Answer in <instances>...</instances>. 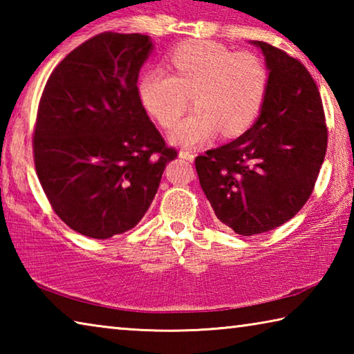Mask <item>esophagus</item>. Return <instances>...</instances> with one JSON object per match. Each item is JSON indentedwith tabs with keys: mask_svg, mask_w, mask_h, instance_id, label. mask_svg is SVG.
Returning a JSON list of instances; mask_svg holds the SVG:
<instances>
[{
	"mask_svg": "<svg viewBox=\"0 0 354 354\" xmlns=\"http://www.w3.org/2000/svg\"><path fill=\"white\" fill-rule=\"evenodd\" d=\"M179 158L187 160V162H194L195 159V154L192 151H187V149H183V151H179Z\"/></svg>",
	"mask_w": 354,
	"mask_h": 354,
	"instance_id": "esophagus-1",
	"label": "esophagus"
}]
</instances>
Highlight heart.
Instances as JSON below:
<instances>
[{"instance_id":"heart-1","label":"heart","mask_w":354,"mask_h":354,"mask_svg":"<svg viewBox=\"0 0 354 354\" xmlns=\"http://www.w3.org/2000/svg\"><path fill=\"white\" fill-rule=\"evenodd\" d=\"M175 75L153 68L140 77L139 98L160 127L170 128L183 115L187 97H195V115L170 133V142L195 147L221 133L247 131L266 101L268 70L253 53H234L214 41H190L173 51Z\"/></svg>"}]
</instances>
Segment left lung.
Masks as SVG:
<instances>
[{
  "label": "left lung",
  "instance_id": "obj_1",
  "mask_svg": "<svg viewBox=\"0 0 354 354\" xmlns=\"http://www.w3.org/2000/svg\"><path fill=\"white\" fill-rule=\"evenodd\" d=\"M250 44L268 70L259 117L236 140L195 159L215 215L241 236L274 230L304 206L328 143L322 98L306 67L266 41Z\"/></svg>",
  "mask_w": 354,
  "mask_h": 354
}]
</instances>
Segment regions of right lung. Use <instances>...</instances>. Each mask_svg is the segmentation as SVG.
I'll return each instance as SVG.
<instances>
[{
    "mask_svg": "<svg viewBox=\"0 0 354 354\" xmlns=\"http://www.w3.org/2000/svg\"><path fill=\"white\" fill-rule=\"evenodd\" d=\"M153 48L142 34L95 35L57 65L41 95L35 170L55 212L82 236L133 230L176 158L137 88Z\"/></svg>",
    "mask_w": 354,
    "mask_h": 354,
    "instance_id": "add662e5",
    "label": "right lung"
}]
</instances>
